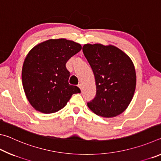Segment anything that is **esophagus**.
<instances>
[{
  "mask_svg": "<svg viewBox=\"0 0 161 161\" xmlns=\"http://www.w3.org/2000/svg\"><path fill=\"white\" fill-rule=\"evenodd\" d=\"M78 86H79V88L81 89V91H82V89H83V85H82V84H78Z\"/></svg>",
  "mask_w": 161,
  "mask_h": 161,
  "instance_id": "1",
  "label": "esophagus"
}]
</instances>
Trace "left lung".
I'll return each instance as SVG.
<instances>
[{
	"label": "left lung",
	"mask_w": 161,
	"mask_h": 161,
	"mask_svg": "<svg viewBox=\"0 0 161 161\" xmlns=\"http://www.w3.org/2000/svg\"><path fill=\"white\" fill-rule=\"evenodd\" d=\"M83 53L93 71L96 97L87 106L97 115L111 118L126 110L136 84L135 67L126 54L113 45L86 44Z\"/></svg>",
	"instance_id": "1"
}]
</instances>
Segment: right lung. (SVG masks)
<instances>
[{"label":"right lung","mask_w":161,"mask_h":161,"mask_svg":"<svg viewBox=\"0 0 161 161\" xmlns=\"http://www.w3.org/2000/svg\"><path fill=\"white\" fill-rule=\"evenodd\" d=\"M79 43L66 39H51L40 43L26 56L22 69L24 91L35 110L52 114L66 106L72 94L80 93L68 82L66 63L81 50Z\"/></svg>","instance_id":"add662e5"}]
</instances>
